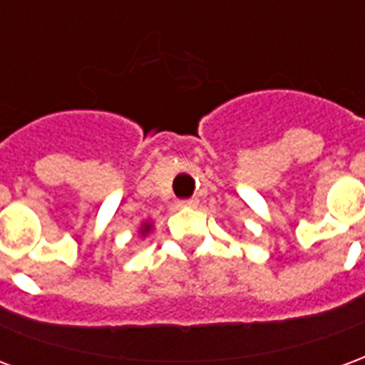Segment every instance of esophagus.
Listing matches in <instances>:
<instances>
[{
  "instance_id": "obj_1",
  "label": "esophagus",
  "mask_w": 365,
  "mask_h": 365,
  "mask_svg": "<svg viewBox=\"0 0 365 365\" xmlns=\"http://www.w3.org/2000/svg\"><path fill=\"white\" fill-rule=\"evenodd\" d=\"M178 205H180V207H195V205H197V199H195V197L183 199V201H178Z\"/></svg>"
}]
</instances>
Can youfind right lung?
<instances>
[{"mask_svg":"<svg viewBox=\"0 0 365 365\" xmlns=\"http://www.w3.org/2000/svg\"><path fill=\"white\" fill-rule=\"evenodd\" d=\"M152 230V222L150 221H144V222H140V229H138V235H140V237H146V235H148V232H150Z\"/></svg>","mask_w":365,"mask_h":365,"instance_id":"right-lung-1","label":"right lung"}]
</instances>
